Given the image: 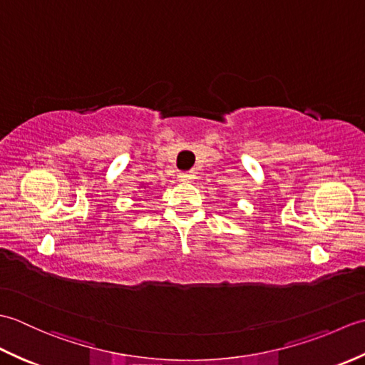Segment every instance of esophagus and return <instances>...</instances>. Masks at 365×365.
I'll return each mask as SVG.
<instances>
[{
    "instance_id": "1",
    "label": "esophagus",
    "mask_w": 365,
    "mask_h": 365,
    "mask_svg": "<svg viewBox=\"0 0 365 365\" xmlns=\"http://www.w3.org/2000/svg\"><path fill=\"white\" fill-rule=\"evenodd\" d=\"M195 177H196V173H195V170H190V173H182V174H178V180L183 182V183H190Z\"/></svg>"
}]
</instances>
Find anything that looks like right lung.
I'll return each instance as SVG.
<instances>
[{"label": "right lung", "mask_w": 365, "mask_h": 365, "mask_svg": "<svg viewBox=\"0 0 365 365\" xmlns=\"http://www.w3.org/2000/svg\"><path fill=\"white\" fill-rule=\"evenodd\" d=\"M144 187V185H141V187H139V188H143ZM144 188H147V187H144Z\"/></svg>", "instance_id": "1"}]
</instances>
